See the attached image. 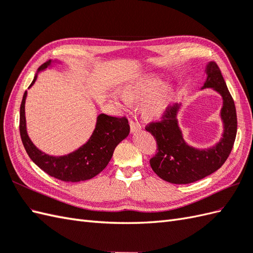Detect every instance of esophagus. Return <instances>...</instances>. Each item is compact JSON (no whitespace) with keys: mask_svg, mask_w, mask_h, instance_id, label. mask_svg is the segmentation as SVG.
Wrapping results in <instances>:
<instances>
[{"mask_svg":"<svg viewBox=\"0 0 253 253\" xmlns=\"http://www.w3.org/2000/svg\"><path fill=\"white\" fill-rule=\"evenodd\" d=\"M129 125H130V131L132 133H136L137 131H139L141 129V126L138 122H134V121H130L129 122Z\"/></svg>","mask_w":253,"mask_h":253,"instance_id":"esophagus-1","label":"esophagus"}]
</instances>
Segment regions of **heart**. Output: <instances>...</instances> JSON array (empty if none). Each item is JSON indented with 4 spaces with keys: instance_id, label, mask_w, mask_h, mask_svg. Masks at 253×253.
Segmentation results:
<instances>
[{
    "instance_id": "heart-1",
    "label": "heart",
    "mask_w": 253,
    "mask_h": 253,
    "mask_svg": "<svg viewBox=\"0 0 253 253\" xmlns=\"http://www.w3.org/2000/svg\"><path fill=\"white\" fill-rule=\"evenodd\" d=\"M163 84L164 80L157 73L132 76L120 83L122 97L112 96V99L124 105L141 102V115L145 121L161 120L168 112L175 93L173 86Z\"/></svg>"
}]
</instances>
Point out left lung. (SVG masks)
Wrapping results in <instances>:
<instances>
[{
	"instance_id": "obj_1",
	"label": "left lung",
	"mask_w": 253,
	"mask_h": 253,
	"mask_svg": "<svg viewBox=\"0 0 253 253\" xmlns=\"http://www.w3.org/2000/svg\"><path fill=\"white\" fill-rule=\"evenodd\" d=\"M205 71L207 79L202 89L212 88L223 100L220 113L223 133L218 143L208 149H196L185 142L177 119L181 104H173L162 121L145 127L157 142L158 152L150 160L151 167L158 177L170 183H192L216 171L231 154L236 138V108L218 64L209 62Z\"/></svg>"
}]
</instances>
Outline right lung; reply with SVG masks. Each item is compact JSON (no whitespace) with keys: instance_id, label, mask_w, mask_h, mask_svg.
I'll use <instances>...</instances> for the list:
<instances>
[{"instance_id":"add662e5","label":"right lung","mask_w":253,"mask_h":253,"mask_svg":"<svg viewBox=\"0 0 253 253\" xmlns=\"http://www.w3.org/2000/svg\"><path fill=\"white\" fill-rule=\"evenodd\" d=\"M52 63L59 62L57 60L46 61L39 68L38 73L51 67ZM38 73L35 74L29 88L37 81ZM26 99L27 91L22 97L20 105L19 129L23 146L35 165H38L51 177L64 182L86 181L96 177L107 167L117 144L124 140L130 131L126 117L99 114L95 130L85 144L67 155H48L39 150L29 138L25 112Z\"/></svg>"}]
</instances>
